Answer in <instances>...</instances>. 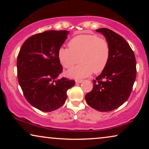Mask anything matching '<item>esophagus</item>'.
<instances>
[{
	"instance_id": "obj_1",
	"label": "esophagus",
	"mask_w": 149,
	"mask_h": 149,
	"mask_svg": "<svg viewBox=\"0 0 149 149\" xmlns=\"http://www.w3.org/2000/svg\"><path fill=\"white\" fill-rule=\"evenodd\" d=\"M83 81V80H81V79H76L75 80V82H76L77 83H80Z\"/></svg>"
}]
</instances>
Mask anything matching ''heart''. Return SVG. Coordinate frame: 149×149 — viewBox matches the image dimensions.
I'll return each instance as SVG.
<instances>
[{"label": "heart", "instance_id": "heart-1", "mask_svg": "<svg viewBox=\"0 0 149 149\" xmlns=\"http://www.w3.org/2000/svg\"><path fill=\"white\" fill-rule=\"evenodd\" d=\"M68 47H60L58 59L65 68L70 69L82 63L68 72L72 77H85L93 72H101L110 58V45L106 38L95 34H80L70 40ZM80 60H79V58Z\"/></svg>", "mask_w": 149, "mask_h": 149}]
</instances>
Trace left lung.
<instances>
[{"label":"left lung","instance_id":"1","mask_svg":"<svg viewBox=\"0 0 149 149\" xmlns=\"http://www.w3.org/2000/svg\"><path fill=\"white\" fill-rule=\"evenodd\" d=\"M102 33L110 45V58L102 72L93 79V87L85 95L93 109L101 112L113 111L131 94L136 77L135 55L127 42L113 30H96Z\"/></svg>","mask_w":149,"mask_h":149}]
</instances>
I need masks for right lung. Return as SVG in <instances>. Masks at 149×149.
Wrapping results in <instances>:
<instances>
[{
	"instance_id": "right-lung-1",
	"label": "right lung",
	"mask_w": 149,
	"mask_h": 149,
	"mask_svg": "<svg viewBox=\"0 0 149 149\" xmlns=\"http://www.w3.org/2000/svg\"><path fill=\"white\" fill-rule=\"evenodd\" d=\"M66 30H47L32 35L22 45L17 58V77L28 102L44 112L59 109L74 80L62 77L59 49L67 38Z\"/></svg>"
}]
</instances>
